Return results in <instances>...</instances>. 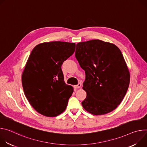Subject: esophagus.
Here are the masks:
<instances>
[{
	"label": "esophagus",
	"mask_w": 147,
	"mask_h": 147,
	"mask_svg": "<svg viewBox=\"0 0 147 147\" xmlns=\"http://www.w3.org/2000/svg\"><path fill=\"white\" fill-rule=\"evenodd\" d=\"M81 86H82V85H81V84H78V85L74 86V88H75V89H79V88H81Z\"/></svg>",
	"instance_id": "1"
}]
</instances>
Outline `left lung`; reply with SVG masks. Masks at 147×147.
I'll list each match as a JSON object with an SVG mask.
<instances>
[{
	"mask_svg": "<svg viewBox=\"0 0 147 147\" xmlns=\"http://www.w3.org/2000/svg\"><path fill=\"white\" fill-rule=\"evenodd\" d=\"M75 57L85 71L84 109L93 115H103L121 103L127 91L130 75L120 49L100 40L76 44Z\"/></svg>",
	"mask_w": 147,
	"mask_h": 147,
	"instance_id": "8db88e82",
	"label": "left lung"
}]
</instances>
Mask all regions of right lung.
I'll list each match as a JSON object with an SVG mask.
<instances>
[{
  "mask_svg": "<svg viewBox=\"0 0 147 147\" xmlns=\"http://www.w3.org/2000/svg\"><path fill=\"white\" fill-rule=\"evenodd\" d=\"M75 44L45 42L32 50L22 75L27 99L38 113L50 117L65 109L74 88L65 84L61 65L75 50Z\"/></svg>",
  "mask_w": 147,
  "mask_h": 147,
  "instance_id": "right-lung-1",
  "label": "right lung"
}]
</instances>
